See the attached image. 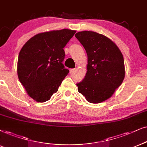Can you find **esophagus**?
Returning <instances> with one entry per match:
<instances>
[{
	"mask_svg": "<svg viewBox=\"0 0 147 147\" xmlns=\"http://www.w3.org/2000/svg\"><path fill=\"white\" fill-rule=\"evenodd\" d=\"M76 70H77L76 68H72V69H70V74H73L74 72H75Z\"/></svg>",
	"mask_w": 147,
	"mask_h": 147,
	"instance_id": "esophagus-1",
	"label": "esophagus"
}]
</instances>
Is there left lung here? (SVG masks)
Wrapping results in <instances>:
<instances>
[{"instance_id":"1","label":"left lung","mask_w":147,"mask_h":147,"mask_svg":"<svg viewBox=\"0 0 147 147\" xmlns=\"http://www.w3.org/2000/svg\"><path fill=\"white\" fill-rule=\"evenodd\" d=\"M87 55V72L77 83L78 91L90 103L109 99L125 77L124 60L121 52L111 39L92 31L75 34Z\"/></svg>"}]
</instances>
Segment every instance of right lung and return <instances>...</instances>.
<instances>
[{"instance_id":"1","label":"right lung","mask_w":147,"mask_h":147,"mask_svg":"<svg viewBox=\"0 0 147 147\" xmlns=\"http://www.w3.org/2000/svg\"><path fill=\"white\" fill-rule=\"evenodd\" d=\"M75 30L63 29L40 33L22 48L18 61V75L28 94L45 102L56 93L69 70L62 64L64 47Z\"/></svg>"}]
</instances>
